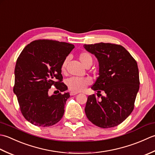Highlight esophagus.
<instances>
[{
    "label": "esophagus",
    "instance_id": "34e87169",
    "mask_svg": "<svg viewBox=\"0 0 155 155\" xmlns=\"http://www.w3.org/2000/svg\"><path fill=\"white\" fill-rule=\"evenodd\" d=\"M78 94V92H75V91H71L70 95L71 96H75V95H76V94Z\"/></svg>",
    "mask_w": 155,
    "mask_h": 155
}]
</instances>
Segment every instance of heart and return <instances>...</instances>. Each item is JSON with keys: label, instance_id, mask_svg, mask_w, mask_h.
<instances>
[{"label": "heart", "instance_id": "1", "mask_svg": "<svg viewBox=\"0 0 155 155\" xmlns=\"http://www.w3.org/2000/svg\"><path fill=\"white\" fill-rule=\"evenodd\" d=\"M80 61L81 64L84 66H86L87 64H92V58L91 56L87 53H81L80 55ZM68 61V59H65V61L63 62L61 65V70L62 71H64L65 70L66 65H67ZM91 80L88 78H76V77H72L69 78L67 80V85L68 88L70 90L75 91V92H79V91H83L85 88H86L88 85L91 84Z\"/></svg>", "mask_w": 155, "mask_h": 155}]
</instances>
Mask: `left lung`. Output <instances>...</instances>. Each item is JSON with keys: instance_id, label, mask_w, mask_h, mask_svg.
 <instances>
[{"instance_id": "left-lung-1", "label": "left lung", "mask_w": 155, "mask_h": 155, "mask_svg": "<svg viewBox=\"0 0 155 155\" xmlns=\"http://www.w3.org/2000/svg\"><path fill=\"white\" fill-rule=\"evenodd\" d=\"M84 47L99 63V76L91 87L97 91V97L94 94L88 96L85 112L88 120L98 127H114L134 109L140 85L137 63L121 45L99 43ZM101 90L105 92L104 96L100 94Z\"/></svg>"}]
</instances>
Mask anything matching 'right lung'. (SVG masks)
I'll return each mask as SVG.
<instances>
[{
    "label": "right lung",
    "instance_id": "add662e5",
    "mask_svg": "<svg viewBox=\"0 0 155 155\" xmlns=\"http://www.w3.org/2000/svg\"><path fill=\"white\" fill-rule=\"evenodd\" d=\"M74 48L73 44L53 40H37L23 49L15 69L13 91L27 121L38 126H50L63 117L70 97L61 82V65ZM52 85L64 94L48 95Z\"/></svg>",
    "mask_w": 155,
    "mask_h": 155
}]
</instances>
